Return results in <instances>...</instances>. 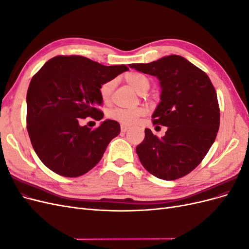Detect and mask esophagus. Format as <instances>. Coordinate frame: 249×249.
Returning a JSON list of instances; mask_svg holds the SVG:
<instances>
[{"instance_id":"esophagus-1","label":"esophagus","mask_w":249,"mask_h":249,"mask_svg":"<svg viewBox=\"0 0 249 249\" xmlns=\"http://www.w3.org/2000/svg\"><path fill=\"white\" fill-rule=\"evenodd\" d=\"M130 129V125H127V124H122V125H120V130H122V132H126L127 130Z\"/></svg>"}]
</instances>
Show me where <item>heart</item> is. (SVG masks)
Returning a JSON list of instances; mask_svg holds the SVG:
<instances>
[{"label":"heart","instance_id":"heart-1","mask_svg":"<svg viewBox=\"0 0 249 249\" xmlns=\"http://www.w3.org/2000/svg\"><path fill=\"white\" fill-rule=\"evenodd\" d=\"M125 81L132 88H134L138 93H144L150 87V80L139 72H129L125 74ZM115 87V81L110 80L105 82L100 87V94L104 102H109ZM147 110L145 108H115L110 112V117L118 120L124 124H132L137 122L140 116L146 114Z\"/></svg>","mask_w":249,"mask_h":249}]
</instances>
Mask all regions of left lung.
Wrapping results in <instances>:
<instances>
[{
  "label": "left lung",
  "instance_id": "obj_1",
  "mask_svg": "<svg viewBox=\"0 0 249 249\" xmlns=\"http://www.w3.org/2000/svg\"><path fill=\"white\" fill-rule=\"evenodd\" d=\"M129 66L160 81L161 102L152 118L154 124L167 126L162 138L145 129L144 140L136 147L141 164L165 180L188 175L205 158L219 130L220 111L212 82L178 55Z\"/></svg>",
  "mask_w": 249,
  "mask_h": 249
}]
</instances>
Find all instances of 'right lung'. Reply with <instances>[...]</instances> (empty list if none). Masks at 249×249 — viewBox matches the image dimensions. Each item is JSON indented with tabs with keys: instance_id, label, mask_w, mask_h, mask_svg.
<instances>
[{
	"instance_id": "obj_1",
	"label": "right lung",
	"mask_w": 249,
	"mask_h": 249,
	"mask_svg": "<svg viewBox=\"0 0 249 249\" xmlns=\"http://www.w3.org/2000/svg\"><path fill=\"white\" fill-rule=\"evenodd\" d=\"M83 56H56L32 78L27 92V129L35 153L48 168L76 178L100 162L120 125L106 119L91 130L80 125L88 116L101 120L100 87L126 71Z\"/></svg>"
}]
</instances>
